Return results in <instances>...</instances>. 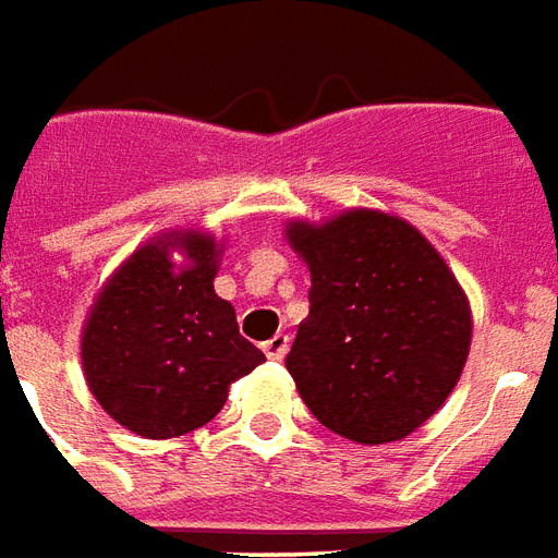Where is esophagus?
Returning a JSON list of instances; mask_svg holds the SVG:
<instances>
[{
  "label": "esophagus",
  "instance_id": "1",
  "mask_svg": "<svg viewBox=\"0 0 558 558\" xmlns=\"http://www.w3.org/2000/svg\"><path fill=\"white\" fill-rule=\"evenodd\" d=\"M287 349H290V337L287 333H275L271 340L263 342V352H266L268 361H283Z\"/></svg>",
  "mask_w": 558,
  "mask_h": 558
}]
</instances>
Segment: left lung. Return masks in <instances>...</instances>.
Here are the masks:
<instances>
[{
    "label": "left lung",
    "instance_id": "left-lung-1",
    "mask_svg": "<svg viewBox=\"0 0 558 558\" xmlns=\"http://www.w3.org/2000/svg\"><path fill=\"white\" fill-rule=\"evenodd\" d=\"M311 268V313L287 354L304 405L357 444L411 435L447 402L470 352V307L402 218L352 209L287 227Z\"/></svg>",
    "mask_w": 558,
    "mask_h": 558
}]
</instances>
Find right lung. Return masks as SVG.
<instances>
[{
	"instance_id": "add662e5",
	"label": "right lung",
	"mask_w": 558,
	"mask_h": 558,
	"mask_svg": "<svg viewBox=\"0 0 558 558\" xmlns=\"http://www.w3.org/2000/svg\"><path fill=\"white\" fill-rule=\"evenodd\" d=\"M180 246L190 266L174 269ZM216 242L171 233L138 247L106 283L82 333L90 393L142 437H177L225 408L230 384L266 361L239 333L236 311L218 299Z\"/></svg>"
}]
</instances>
